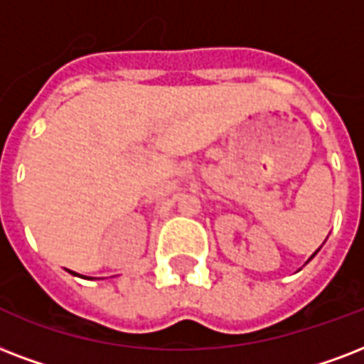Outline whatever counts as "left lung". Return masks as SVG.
I'll return each mask as SVG.
<instances>
[{
    "instance_id": "1",
    "label": "left lung",
    "mask_w": 364,
    "mask_h": 364,
    "mask_svg": "<svg viewBox=\"0 0 364 364\" xmlns=\"http://www.w3.org/2000/svg\"><path fill=\"white\" fill-rule=\"evenodd\" d=\"M319 249H321V247H319ZM319 249H317V250H315V252H314V255H311V256H309V260H311V258H314V256H315V255H317V252H319ZM309 260H308V262H309ZM308 262H306V264H308Z\"/></svg>"
}]
</instances>
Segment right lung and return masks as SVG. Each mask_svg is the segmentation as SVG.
Segmentation results:
<instances>
[{
  "instance_id": "1",
  "label": "right lung",
  "mask_w": 364,
  "mask_h": 364,
  "mask_svg": "<svg viewBox=\"0 0 364 364\" xmlns=\"http://www.w3.org/2000/svg\"><path fill=\"white\" fill-rule=\"evenodd\" d=\"M68 272H70V269H68ZM70 273H72V275H77L75 272H70ZM81 277H83V275H81ZM83 279H92V277H83Z\"/></svg>"
}]
</instances>
